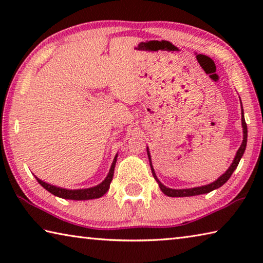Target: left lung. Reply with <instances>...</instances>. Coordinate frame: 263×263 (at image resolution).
I'll use <instances>...</instances> for the list:
<instances>
[{"mask_svg":"<svg viewBox=\"0 0 263 263\" xmlns=\"http://www.w3.org/2000/svg\"><path fill=\"white\" fill-rule=\"evenodd\" d=\"M241 122H242V127H243V140H242L241 146H240V148L238 149L237 155H235V158H234V160H233L232 164H231L230 168L228 169V171L225 172V174H222L217 181L212 182V183L208 184V185H204V186H197V188H191V189H179V190H177V189H171V188H167V186H164V185L161 183V182H160V181L158 180L157 175H155L154 169H153V167H152V161H151V155H149L148 148H147V154H148V159H149V164H151V168H152L153 176H154V179L157 180V182L159 183V186H160V189H161L162 193H163L164 195L169 196V197H188V196L208 194V193H210V191L215 190V189H217V188H219V186H221L222 184H224L225 182L230 179L231 175L233 174L234 169L238 167L240 159H241V157L243 155L245 149H246V144H247V124H246V122H245L243 112H242Z\"/></svg>","mask_w":263,"mask_h":263,"instance_id":"obj_1","label":"left lung"}]
</instances>
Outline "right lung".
Returning <instances> with one entry per match:
<instances>
[{"mask_svg":"<svg viewBox=\"0 0 263 263\" xmlns=\"http://www.w3.org/2000/svg\"><path fill=\"white\" fill-rule=\"evenodd\" d=\"M116 161H117V157H115L114 162H112V164H111V168L109 171V174L105 177V180L102 182V183H100L99 185L92 186V188H88V189H78V190L62 189V188H58V186L48 184V183H46V182H43L42 180L37 179V177H35V179H37V181L39 182V184L44 186V188H45L47 191H50L51 194L58 196V197L66 198V199H75V201H84V199L100 198L106 193V191H108L111 181H112Z\"/></svg>","mask_w":263,"mask_h":263,"instance_id":"right-lung-1","label":"right lung"}]
</instances>
